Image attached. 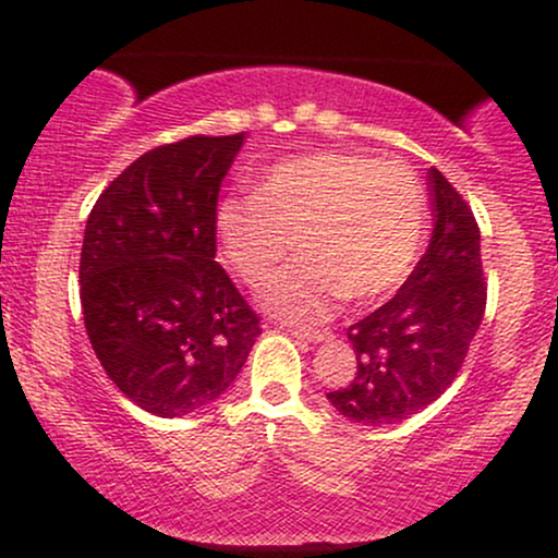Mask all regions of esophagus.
<instances>
[{
	"label": "esophagus",
	"instance_id": "1",
	"mask_svg": "<svg viewBox=\"0 0 558 558\" xmlns=\"http://www.w3.org/2000/svg\"><path fill=\"white\" fill-rule=\"evenodd\" d=\"M291 336L299 338V341L317 343V341H328L330 330H323V328H291Z\"/></svg>",
	"mask_w": 558,
	"mask_h": 558
}]
</instances>
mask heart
<instances>
[{"mask_svg": "<svg viewBox=\"0 0 558 558\" xmlns=\"http://www.w3.org/2000/svg\"><path fill=\"white\" fill-rule=\"evenodd\" d=\"M425 217V189L407 165L315 151L267 170L252 198H226L215 230L222 259L252 288L270 283L296 239L304 257L280 275L267 306L312 323L343 296L393 291L417 259Z\"/></svg>", "mask_w": 558, "mask_h": 558, "instance_id": "b5f03b06", "label": "heart"}]
</instances>
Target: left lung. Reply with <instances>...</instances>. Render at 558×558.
<instances>
[{"mask_svg": "<svg viewBox=\"0 0 558 558\" xmlns=\"http://www.w3.org/2000/svg\"><path fill=\"white\" fill-rule=\"evenodd\" d=\"M433 239L393 299L349 328L356 373L328 401L362 425H396L457 380L483 323L488 280L480 228L464 196L430 170Z\"/></svg>", "mask_w": 558, "mask_h": 558, "instance_id": "left-lung-1", "label": "left lung"}]
</instances>
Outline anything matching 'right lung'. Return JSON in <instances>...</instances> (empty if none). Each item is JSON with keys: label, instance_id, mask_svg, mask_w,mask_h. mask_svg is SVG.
<instances>
[{"label": "right lung", "instance_id": "right-lung-1", "mask_svg": "<svg viewBox=\"0 0 558 558\" xmlns=\"http://www.w3.org/2000/svg\"><path fill=\"white\" fill-rule=\"evenodd\" d=\"M243 133L141 155L96 198L81 248L83 325L144 412L183 417L241 373L259 315L215 262L217 194Z\"/></svg>", "mask_w": 558, "mask_h": 558}]
</instances>
